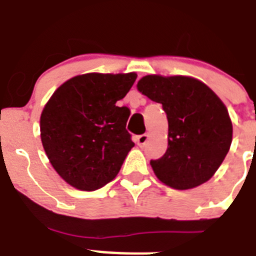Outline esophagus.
Masks as SVG:
<instances>
[{"label": "esophagus", "instance_id": "obj_1", "mask_svg": "<svg viewBox=\"0 0 256 256\" xmlns=\"http://www.w3.org/2000/svg\"><path fill=\"white\" fill-rule=\"evenodd\" d=\"M148 139H149L148 134H142V135H139V136L136 138V142L140 146H142V145H145L146 142H148Z\"/></svg>", "mask_w": 256, "mask_h": 256}]
</instances>
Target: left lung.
Segmentation results:
<instances>
[{"label":"left lung","instance_id":"obj_1","mask_svg":"<svg viewBox=\"0 0 256 256\" xmlns=\"http://www.w3.org/2000/svg\"><path fill=\"white\" fill-rule=\"evenodd\" d=\"M138 90L160 103L168 120V148L150 164L170 188L188 190L206 182L232 142V122L222 100L204 82L188 76L146 75Z\"/></svg>","mask_w":256,"mask_h":256}]
</instances>
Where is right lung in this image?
Masks as SVG:
<instances>
[{
    "label": "right lung",
    "mask_w": 256,
    "mask_h": 256,
    "mask_svg": "<svg viewBox=\"0 0 256 256\" xmlns=\"http://www.w3.org/2000/svg\"><path fill=\"white\" fill-rule=\"evenodd\" d=\"M136 74H84L60 86L40 114V139L50 164L68 185L103 188L117 176L134 142L128 107H118Z\"/></svg>",
    "instance_id": "add662e5"
}]
</instances>
